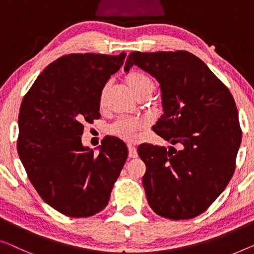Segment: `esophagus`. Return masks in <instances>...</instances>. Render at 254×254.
<instances>
[{
    "label": "esophagus",
    "mask_w": 254,
    "mask_h": 254,
    "mask_svg": "<svg viewBox=\"0 0 254 254\" xmlns=\"http://www.w3.org/2000/svg\"><path fill=\"white\" fill-rule=\"evenodd\" d=\"M128 148V157L130 158H137L138 157V151L135 147H133L132 145H127Z\"/></svg>",
    "instance_id": "obj_1"
}]
</instances>
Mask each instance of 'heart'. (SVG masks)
<instances>
[{"mask_svg": "<svg viewBox=\"0 0 254 254\" xmlns=\"http://www.w3.org/2000/svg\"><path fill=\"white\" fill-rule=\"evenodd\" d=\"M124 81L132 92L139 98L149 96L151 91L154 90L153 79L148 75L140 73V71H133V73L127 74ZM106 91H107V86H104L100 92V105L104 104ZM140 130H141V122L134 117H121L111 127V132L113 134L127 140V141L137 140L139 138Z\"/></svg>", "mask_w": 254, "mask_h": 254, "instance_id": "obj_1", "label": "heart"}]
</instances>
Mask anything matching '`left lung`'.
I'll return each mask as SVG.
<instances>
[{
	"mask_svg": "<svg viewBox=\"0 0 254 254\" xmlns=\"http://www.w3.org/2000/svg\"><path fill=\"white\" fill-rule=\"evenodd\" d=\"M138 66L160 83L163 115L154 131L175 147L143 143L138 154L155 213L171 220L203 213L232 179L242 140L235 100L202 60L187 51L128 55L124 70Z\"/></svg>",
	"mask_w": 254,
	"mask_h": 254,
	"instance_id": "8db88e82",
	"label": "left lung"
}]
</instances>
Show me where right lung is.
<instances>
[{"mask_svg": "<svg viewBox=\"0 0 254 254\" xmlns=\"http://www.w3.org/2000/svg\"><path fill=\"white\" fill-rule=\"evenodd\" d=\"M127 54H70L45 67L22 99L17 149L45 203L71 218L104 210L127 157L117 138L99 153L82 145L83 123L100 117V92Z\"/></svg>", "mask_w": 254, "mask_h": 254, "instance_id": "1", "label": "right lung"}]
</instances>
